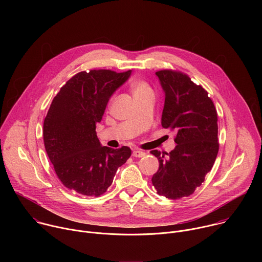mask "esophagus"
Segmentation results:
<instances>
[{"mask_svg":"<svg viewBox=\"0 0 262 262\" xmlns=\"http://www.w3.org/2000/svg\"><path fill=\"white\" fill-rule=\"evenodd\" d=\"M145 152L144 151H141V150H134L133 151V157L135 158H142V157H145Z\"/></svg>","mask_w":262,"mask_h":262,"instance_id":"esophagus-1","label":"esophagus"}]
</instances>
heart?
<instances>
[{"instance_id": "heart-1", "label": "heart", "mask_w": 262, "mask_h": 262, "mask_svg": "<svg viewBox=\"0 0 262 262\" xmlns=\"http://www.w3.org/2000/svg\"><path fill=\"white\" fill-rule=\"evenodd\" d=\"M132 92L135 98L137 97H143V96H147L152 94V90L150 88V86L148 85V83H146L143 80H137L135 81L132 86Z\"/></svg>"}]
</instances>
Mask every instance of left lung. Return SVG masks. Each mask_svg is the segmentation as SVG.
<instances>
[{
	"label": "left lung",
	"mask_w": 262,
	"mask_h": 262,
	"mask_svg": "<svg viewBox=\"0 0 262 262\" xmlns=\"http://www.w3.org/2000/svg\"><path fill=\"white\" fill-rule=\"evenodd\" d=\"M156 74L165 92L162 125L176 130L177 145L169 154L150 151L160 163L151 181L159 195L176 200L192 195L214 164L220 146L217 113L207 91L188 74L173 69Z\"/></svg>",
	"instance_id": "1"
}]
</instances>
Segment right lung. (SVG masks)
<instances>
[{"label":"right lung","mask_w":262,"mask_h":262,"mask_svg":"<svg viewBox=\"0 0 262 262\" xmlns=\"http://www.w3.org/2000/svg\"><path fill=\"white\" fill-rule=\"evenodd\" d=\"M132 70L81 71L54 97L43 122V142L54 170L65 188L99 197L116 171L132 155L130 148L101 146L96 135L106 103Z\"/></svg>","instance_id":"add662e5"}]
</instances>
